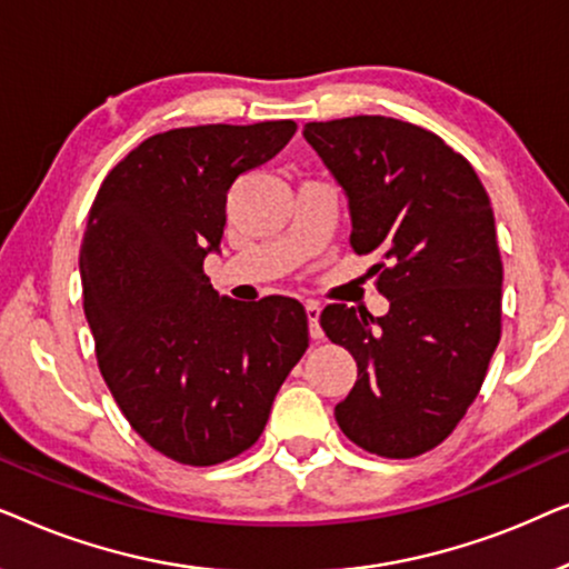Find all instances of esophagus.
I'll return each mask as SVG.
<instances>
[{
	"instance_id": "esophagus-1",
	"label": "esophagus",
	"mask_w": 569,
	"mask_h": 569,
	"mask_svg": "<svg viewBox=\"0 0 569 569\" xmlns=\"http://www.w3.org/2000/svg\"><path fill=\"white\" fill-rule=\"evenodd\" d=\"M306 313H308V323H310V339H323L321 326H318V318H321V302L308 300L306 302Z\"/></svg>"
}]
</instances>
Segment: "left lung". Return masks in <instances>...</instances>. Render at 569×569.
<instances>
[{
	"label": "left lung",
	"mask_w": 569,
	"mask_h": 569,
	"mask_svg": "<svg viewBox=\"0 0 569 569\" xmlns=\"http://www.w3.org/2000/svg\"><path fill=\"white\" fill-rule=\"evenodd\" d=\"M302 137L345 189L355 253L391 308L333 302L321 326L357 360L333 417L355 446L415 458L440 446L485 383L500 341L502 261L489 197L438 134L388 116L306 123Z\"/></svg>",
	"instance_id": "left-lung-1"
}]
</instances>
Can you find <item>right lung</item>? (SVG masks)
<instances>
[{"label": "right lung", "instance_id": "right-lung-1", "mask_svg": "<svg viewBox=\"0 0 569 569\" xmlns=\"http://www.w3.org/2000/svg\"><path fill=\"white\" fill-rule=\"evenodd\" d=\"M295 131L290 119L162 131L92 201L80 274L100 376L139 438L178 463L214 466L251 448L308 349L298 300L243 306L204 274L230 186Z\"/></svg>", "mask_w": 569, "mask_h": 569}]
</instances>
